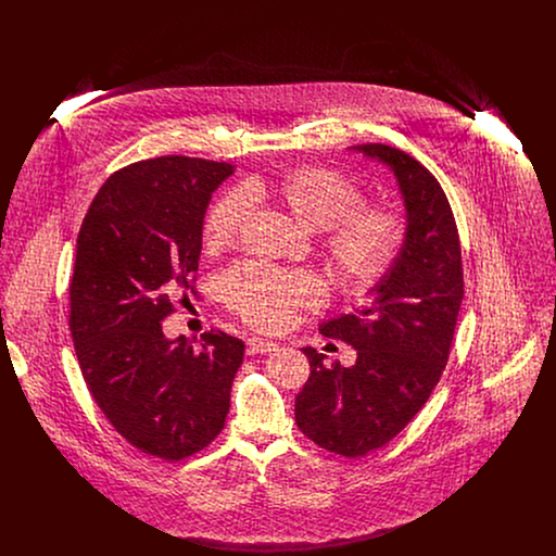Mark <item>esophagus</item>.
<instances>
[{
	"label": "esophagus",
	"mask_w": 556,
	"mask_h": 556,
	"mask_svg": "<svg viewBox=\"0 0 556 556\" xmlns=\"http://www.w3.org/2000/svg\"><path fill=\"white\" fill-rule=\"evenodd\" d=\"M277 348H279V344H275L270 340H263V338H250L248 340V352L250 354H266V352H273Z\"/></svg>",
	"instance_id": "obj_1"
}]
</instances>
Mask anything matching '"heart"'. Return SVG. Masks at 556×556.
Listing matches in <instances>:
<instances>
[{"instance_id":"obj_1","label":"heart","mask_w":556,"mask_h":556,"mask_svg":"<svg viewBox=\"0 0 556 556\" xmlns=\"http://www.w3.org/2000/svg\"><path fill=\"white\" fill-rule=\"evenodd\" d=\"M254 202H273L306 231L320 233L323 256L350 288L369 290L396 265L406 243V220L390 206H363V189L325 166H302L273 179L250 181L218 195L204 220V245L218 252L238 239ZM233 313L254 327L275 329L300 306H318L325 283L311 270H281L243 263L223 279Z\"/></svg>"}]
</instances>
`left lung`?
<instances>
[{"label": "left lung", "instance_id": "8db88e82", "mask_svg": "<svg viewBox=\"0 0 556 556\" xmlns=\"http://www.w3.org/2000/svg\"><path fill=\"white\" fill-rule=\"evenodd\" d=\"M350 150L396 177L406 243L367 306L320 325L356 350V363L325 367V354L302 348L311 377L295 396V424L320 448L354 458L388 444L438 386L463 302V261L448 198L421 162L383 143Z\"/></svg>", "mask_w": 556, "mask_h": 556}]
</instances>
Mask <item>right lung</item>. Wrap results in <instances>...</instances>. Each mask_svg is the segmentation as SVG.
Instances as JSON below:
<instances>
[{"mask_svg":"<svg viewBox=\"0 0 556 556\" xmlns=\"http://www.w3.org/2000/svg\"><path fill=\"white\" fill-rule=\"evenodd\" d=\"M233 166L162 156L121 168L83 218L71 333L85 383L135 448L164 460L200 452L225 427L243 342L223 331L168 340L170 295L191 290L212 193Z\"/></svg>","mask_w":556,"mask_h":556,"instance_id":"obj_1","label":"right lung"}]
</instances>
